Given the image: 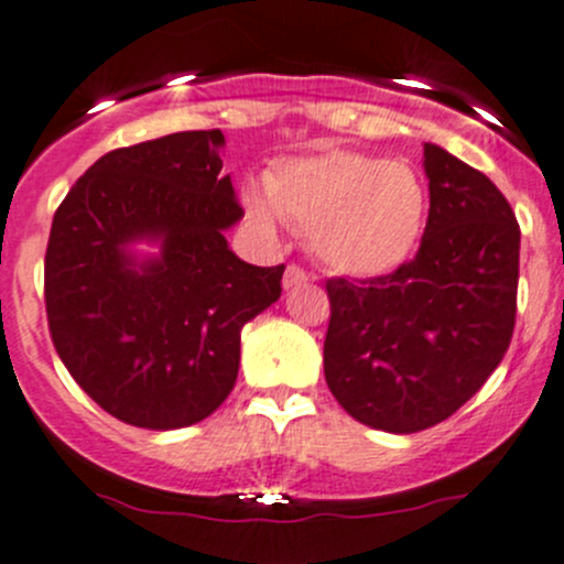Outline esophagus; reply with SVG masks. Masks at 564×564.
I'll use <instances>...</instances> for the list:
<instances>
[{"mask_svg": "<svg viewBox=\"0 0 564 564\" xmlns=\"http://www.w3.org/2000/svg\"><path fill=\"white\" fill-rule=\"evenodd\" d=\"M308 281H314V275H308V272L297 264H289L286 272H283V289L303 286V283H308Z\"/></svg>", "mask_w": 564, "mask_h": 564, "instance_id": "obj_1", "label": "esophagus"}]
</instances>
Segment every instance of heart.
<instances>
[{
  "mask_svg": "<svg viewBox=\"0 0 564 564\" xmlns=\"http://www.w3.org/2000/svg\"><path fill=\"white\" fill-rule=\"evenodd\" d=\"M242 196L248 224L275 240L281 220L311 235L327 270L349 278L390 275L420 246L429 191L412 166L368 152L329 150L292 158Z\"/></svg>",
  "mask_w": 564,
  "mask_h": 564,
  "instance_id": "b5f03b06",
  "label": "heart"
}]
</instances>
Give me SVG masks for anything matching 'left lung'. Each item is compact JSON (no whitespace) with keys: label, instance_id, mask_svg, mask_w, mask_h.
<instances>
[{"label":"left lung","instance_id":"obj_1","mask_svg":"<svg viewBox=\"0 0 564 564\" xmlns=\"http://www.w3.org/2000/svg\"><path fill=\"white\" fill-rule=\"evenodd\" d=\"M429 224L390 275L329 278L324 379L355 420L414 434L451 417L502 362L516 327L521 229L499 187L425 144Z\"/></svg>","mask_w":564,"mask_h":564}]
</instances>
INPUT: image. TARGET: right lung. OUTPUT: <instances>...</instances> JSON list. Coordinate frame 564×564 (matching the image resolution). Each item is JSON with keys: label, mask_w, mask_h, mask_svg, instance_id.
<instances>
[{"label": "right lung", "mask_w": 564, "mask_h": 564, "mask_svg": "<svg viewBox=\"0 0 564 564\" xmlns=\"http://www.w3.org/2000/svg\"><path fill=\"white\" fill-rule=\"evenodd\" d=\"M224 133L185 130L100 158L70 187L45 248L51 340L78 388L128 425L209 417L240 371V333L281 297L224 231L242 218ZM135 241L159 246L139 257Z\"/></svg>", "instance_id": "right-lung-1"}]
</instances>
